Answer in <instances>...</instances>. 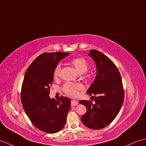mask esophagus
I'll return each mask as SVG.
<instances>
[{
    "instance_id": "1",
    "label": "esophagus",
    "mask_w": 146,
    "mask_h": 146,
    "mask_svg": "<svg viewBox=\"0 0 146 146\" xmlns=\"http://www.w3.org/2000/svg\"><path fill=\"white\" fill-rule=\"evenodd\" d=\"M78 104V101L75 100H72V101H71V106H76Z\"/></svg>"
}]
</instances>
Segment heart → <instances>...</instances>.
I'll list each match as a JSON object with an SVG mask.
<instances>
[{
    "instance_id": "1",
    "label": "heart",
    "mask_w": 146,
    "mask_h": 146,
    "mask_svg": "<svg viewBox=\"0 0 146 146\" xmlns=\"http://www.w3.org/2000/svg\"><path fill=\"white\" fill-rule=\"evenodd\" d=\"M71 63L74 66L77 72L79 73H84L88 69L89 63L84 58L78 57L72 59L71 60ZM60 65H57L55 66L54 70L53 76L54 78H57L60 75ZM83 88L81 84L72 83V82H66L63 86V91L66 94L70 96H76L78 92Z\"/></svg>"
}]
</instances>
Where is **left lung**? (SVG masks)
<instances>
[{"instance_id": "obj_1", "label": "left lung", "mask_w": 146, "mask_h": 146, "mask_svg": "<svg viewBox=\"0 0 146 146\" xmlns=\"http://www.w3.org/2000/svg\"><path fill=\"white\" fill-rule=\"evenodd\" d=\"M88 55L95 62L97 74L87 93L96 97H91L94 98V104L91 100H80L87 109L81 119L88 128L100 129L109 125L117 116L124 100V91L120 74L113 62L94 49L89 50Z\"/></svg>"}]
</instances>
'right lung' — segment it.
<instances>
[{"label":"right lung","instance_id":"add662e5","mask_svg":"<svg viewBox=\"0 0 146 146\" xmlns=\"http://www.w3.org/2000/svg\"><path fill=\"white\" fill-rule=\"evenodd\" d=\"M69 54L62 52L40 54L25 74L21 92L23 109L35 127L47 133H56L64 127L71 107V100L66 97L55 100L48 96L55 66Z\"/></svg>","mask_w":146,"mask_h":146}]
</instances>
